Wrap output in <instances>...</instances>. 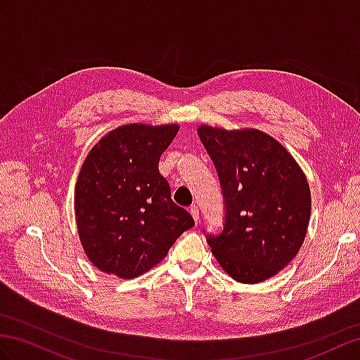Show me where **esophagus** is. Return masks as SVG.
<instances>
[{
	"label": "esophagus",
	"mask_w": 360,
	"mask_h": 360,
	"mask_svg": "<svg viewBox=\"0 0 360 360\" xmlns=\"http://www.w3.org/2000/svg\"><path fill=\"white\" fill-rule=\"evenodd\" d=\"M190 214L193 216V219H195V222L198 224L199 222V208H198V205H191L190 207Z\"/></svg>",
	"instance_id": "1"
}]
</instances>
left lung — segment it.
Listing matches in <instances>:
<instances>
[{
	"mask_svg": "<svg viewBox=\"0 0 360 360\" xmlns=\"http://www.w3.org/2000/svg\"><path fill=\"white\" fill-rule=\"evenodd\" d=\"M225 198V228L207 237L233 280L257 284L284 269L302 246L311 213L310 187L297 160L260 129L198 126Z\"/></svg>",
	"mask_w": 360,
	"mask_h": 360,
	"instance_id": "obj_1",
	"label": "left lung"
}]
</instances>
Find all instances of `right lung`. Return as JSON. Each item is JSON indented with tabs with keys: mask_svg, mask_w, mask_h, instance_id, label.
Listing matches in <instances>:
<instances>
[{
	"mask_svg": "<svg viewBox=\"0 0 360 360\" xmlns=\"http://www.w3.org/2000/svg\"><path fill=\"white\" fill-rule=\"evenodd\" d=\"M179 124L118 126L92 146L75 188L82 248L96 268L132 280L155 268L195 225L170 198L158 162Z\"/></svg>",
	"mask_w": 360,
	"mask_h": 360,
	"instance_id": "add662e5",
	"label": "right lung"
}]
</instances>
